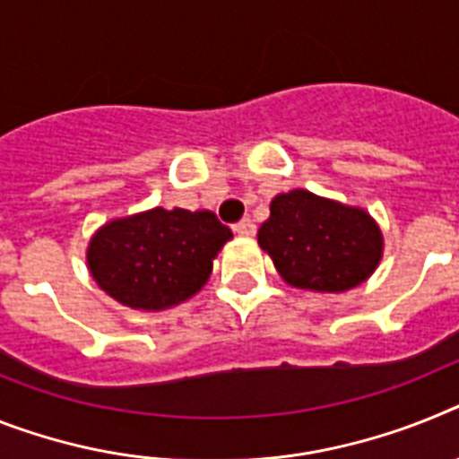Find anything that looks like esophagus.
<instances>
[{"label": "esophagus", "mask_w": 459, "mask_h": 459, "mask_svg": "<svg viewBox=\"0 0 459 459\" xmlns=\"http://www.w3.org/2000/svg\"><path fill=\"white\" fill-rule=\"evenodd\" d=\"M240 238H252L256 233V223L252 219H242V221L236 223V229H233Z\"/></svg>", "instance_id": "esophagus-1"}]
</instances>
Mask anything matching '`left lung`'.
Returning a JSON list of instances; mask_svg holds the SVG:
<instances>
[{"label": "left lung", "mask_w": 459, "mask_h": 459, "mask_svg": "<svg viewBox=\"0 0 459 459\" xmlns=\"http://www.w3.org/2000/svg\"><path fill=\"white\" fill-rule=\"evenodd\" d=\"M256 238L284 282L322 294L367 282L385 249L383 230L367 210L306 188L277 194Z\"/></svg>", "instance_id": "1"}]
</instances>
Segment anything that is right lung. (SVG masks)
Wrapping results in <instances>:
<instances>
[{
    "instance_id": "1",
    "label": "right lung",
    "mask_w": 459,
    "mask_h": 459,
    "mask_svg": "<svg viewBox=\"0 0 459 459\" xmlns=\"http://www.w3.org/2000/svg\"><path fill=\"white\" fill-rule=\"evenodd\" d=\"M233 238L210 210L153 207L102 223L86 249L98 287L130 310L160 313L188 301Z\"/></svg>"
}]
</instances>
